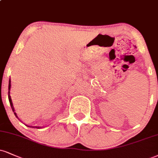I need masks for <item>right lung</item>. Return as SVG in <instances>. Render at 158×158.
Instances as JSON below:
<instances>
[{"instance_id":"obj_1","label":"right lung","mask_w":158,"mask_h":158,"mask_svg":"<svg viewBox=\"0 0 158 158\" xmlns=\"http://www.w3.org/2000/svg\"><path fill=\"white\" fill-rule=\"evenodd\" d=\"M10 88H11V79H9V103H10L11 107H12V111L14 112V114L15 115V116H16L18 118V115H17L16 113H15V109H14V107H13L12 98H11V96H10ZM26 126L29 127H32V128H37V129H40V128H43V127H37V126H28V125H26Z\"/></svg>"}]
</instances>
